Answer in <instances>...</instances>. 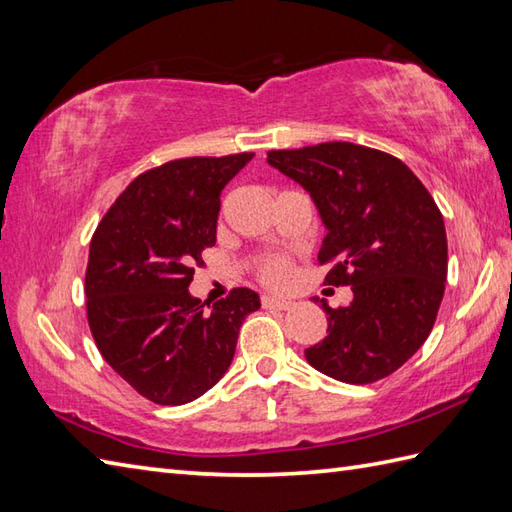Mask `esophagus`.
<instances>
[{"instance_id": "esophagus-1", "label": "esophagus", "mask_w": 512, "mask_h": 512, "mask_svg": "<svg viewBox=\"0 0 512 512\" xmlns=\"http://www.w3.org/2000/svg\"><path fill=\"white\" fill-rule=\"evenodd\" d=\"M262 306H264L266 310H290V308H292V301L266 295V297H262Z\"/></svg>"}]
</instances>
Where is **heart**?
<instances>
[{"label":"heart","mask_w":512,"mask_h":512,"mask_svg":"<svg viewBox=\"0 0 512 512\" xmlns=\"http://www.w3.org/2000/svg\"><path fill=\"white\" fill-rule=\"evenodd\" d=\"M257 277L270 288L284 286L290 277V259L284 255L262 257L257 264Z\"/></svg>","instance_id":"1"}]
</instances>
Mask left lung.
Masks as SVG:
<instances>
[{
	"instance_id": "obj_1",
	"label": "left lung",
	"mask_w": 512,
	"mask_h": 512,
	"mask_svg": "<svg viewBox=\"0 0 512 512\" xmlns=\"http://www.w3.org/2000/svg\"><path fill=\"white\" fill-rule=\"evenodd\" d=\"M268 165L310 193L328 235L319 262L330 286H352L330 308L328 336L306 350L321 374L367 385L394 374L436 323L447 281V231L431 193L405 162L372 147L321 143L268 151Z\"/></svg>"
}]
</instances>
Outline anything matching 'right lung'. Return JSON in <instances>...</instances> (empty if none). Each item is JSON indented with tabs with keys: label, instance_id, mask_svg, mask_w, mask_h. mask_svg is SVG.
Returning <instances> with one entry per match:
<instances>
[{
	"label": "right lung",
	"instance_id": "obj_1",
	"mask_svg": "<svg viewBox=\"0 0 512 512\" xmlns=\"http://www.w3.org/2000/svg\"><path fill=\"white\" fill-rule=\"evenodd\" d=\"M253 154L180 158L149 169L118 195L90 242L88 323L114 372L156 405L200 398L233 361L259 295L235 288L204 310L193 266L215 244L222 189Z\"/></svg>",
	"mask_w": 512,
	"mask_h": 512
}]
</instances>
